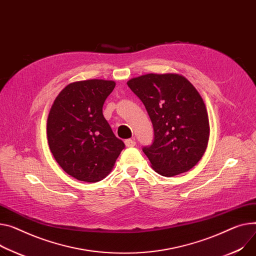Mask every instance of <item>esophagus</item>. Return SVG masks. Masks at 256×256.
Listing matches in <instances>:
<instances>
[{
  "mask_svg": "<svg viewBox=\"0 0 256 256\" xmlns=\"http://www.w3.org/2000/svg\"><path fill=\"white\" fill-rule=\"evenodd\" d=\"M124 144L126 147H134L136 145V142L134 140H132V139H128L124 141Z\"/></svg>",
  "mask_w": 256,
  "mask_h": 256,
  "instance_id": "34e87169",
  "label": "esophagus"
}]
</instances>
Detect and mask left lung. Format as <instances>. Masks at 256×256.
<instances>
[{"label":"left lung","mask_w":256,"mask_h":256,"mask_svg":"<svg viewBox=\"0 0 256 256\" xmlns=\"http://www.w3.org/2000/svg\"><path fill=\"white\" fill-rule=\"evenodd\" d=\"M144 104L154 130V140L143 152L154 171L173 177L194 168L205 153L209 117L194 85L174 73L146 74L128 81Z\"/></svg>","instance_id":"left-lung-1"}]
</instances>
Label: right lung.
Masks as SVG:
<instances>
[{
    "label": "right lung",
    "mask_w": 256,
    "mask_h": 256,
    "mask_svg": "<svg viewBox=\"0 0 256 256\" xmlns=\"http://www.w3.org/2000/svg\"><path fill=\"white\" fill-rule=\"evenodd\" d=\"M115 84L103 79L70 83L51 106L47 119L50 151L64 171L79 181L103 180L124 148L103 115Z\"/></svg>",
    "instance_id": "add662e5"
}]
</instances>
